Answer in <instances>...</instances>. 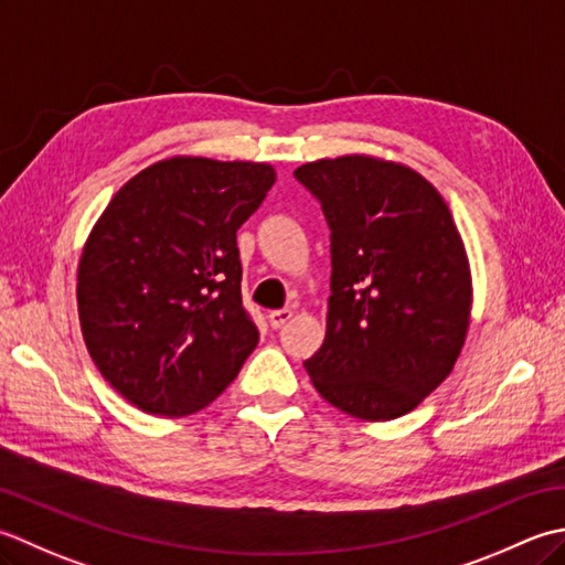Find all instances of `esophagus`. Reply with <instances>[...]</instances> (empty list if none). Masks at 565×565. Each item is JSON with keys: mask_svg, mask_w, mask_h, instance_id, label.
Masks as SVG:
<instances>
[{"mask_svg": "<svg viewBox=\"0 0 565 565\" xmlns=\"http://www.w3.org/2000/svg\"><path fill=\"white\" fill-rule=\"evenodd\" d=\"M292 315H295L292 309H275V312H270V315H268L270 327H273V329H280V327H285L287 321L292 319Z\"/></svg>", "mask_w": 565, "mask_h": 565, "instance_id": "esophagus-1", "label": "esophagus"}]
</instances>
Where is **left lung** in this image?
I'll use <instances>...</instances> for the list:
<instances>
[{"mask_svg":"<svg viewBox=\"0 0 565 565\" xmlns=\"http://www.w3.org/2000/svg\"><path fill=\"white\" fill-rule=\"evenodd\" d=\"M331 228L327 337L305 361L329 405L390 422L427 399L466 343L473 278L441 192L417 170L365 153L295 170Z\"/></svg>","mask_w":565,"mask_h":565,"instance_id":"obj_1","label":"left lung"}]
</instances>
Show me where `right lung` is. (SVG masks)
Segmentation results:
<instances>
[{
  "mask_svg": "<svg viewBox=\"0 0 565 565\" xmlns=\"http://www.w3.org/2000/svg\"><path fill=\"white\" fill-rule=\"evenodd\" d=\"M273 182L270 163L172 156L124 182L92 226L79 327L99 373L138 409H204L256 349L236 232Z\"/></svg>",
  "mask_w": 565,
  "mask_h": 565,
  "instance_id": "add662e5",
  "label": "right lung"
}]
</instances>
